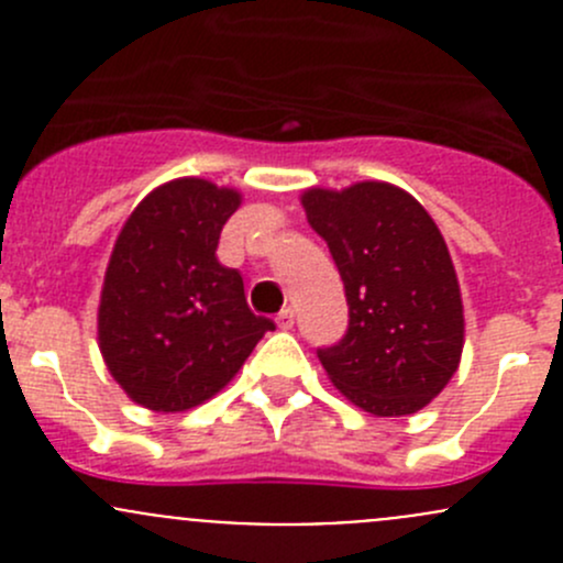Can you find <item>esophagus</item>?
<instances>
[{
	"mask_svg": "<svg viewBox=\"0 0 563 563\" xmlns=\"http://www.w3.org/2000/svg\"><path fill=\"white\" fill-rule=\"evenodd\" d=\"M275 321H277V327L286 329V332H288V329L294 327V310H291V308H283L280 313H277Z\"/></svg>",
	"mask_w": 563,
	"mask_h": 563,
	"instance_id": "34e87169",
	"label": "esophagus"
}]
</instances>
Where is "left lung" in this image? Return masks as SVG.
Segmentation results:
<instances>
[{"instance_id":"8db88e82","label":"left lung","mask_w":563,"mask_h":563,"mask_svg":"<svg viewBox=\"0 0 563 563\" xmlns=\"http://www.w3.org/2000/svg\"><path fill=\"white\" fill-rule=\"evenodd\" d=\"M302 207L349 299L343 340L318 349L329 382L373 417L417 413L463 354V299L439 225L389 181L310 187Z\"/></svg>"}]
</instances>
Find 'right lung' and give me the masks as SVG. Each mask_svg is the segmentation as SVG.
Returning a JSON list of instances; mask_svg holds the SVG:
<instances>
[{
    "label": "right lung",
    "mask_w": 563,
    "mask_h": 563,
    "mask_svg": "<svg viewBox=\"0 0 563 563\" xmlns=\"http://www.w3.org/2000/svg\"><path fill=\"white\" fill-rule=\"evenodd\" d=\"M240 203L231 187L185 176L155 187L119 231L100 294V354L150 411L201 406L275 329L247 308L240 272L214 255Z\"/></svg>",
    "instance_id": "add662e5"
}]
</instances>
